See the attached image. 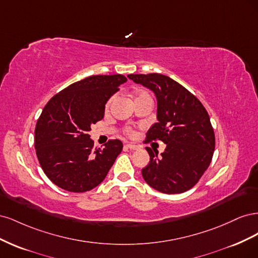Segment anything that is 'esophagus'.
<instances>
[{
	"instance_id": "obj_1",
	"label": "esophagus",
	"mask_w": 258,
	"mask_h": 258,
	"mask_svg": "<svg viewBox=\"0 0 258 258\" xmlns=\"http://www.w3.org/2000/svg\"><path fill=\"white\" fill-rule=\"evenodd\" d=\"M126 147L129 148V150H132V151H136V150H139V146L136 145V144H126Z\"/></svg>"
}]
</instances>
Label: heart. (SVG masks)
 Listing matches in <instances>:
<instances>
[{"mask_svg": "<svg viewBox=\"0 0 258 258\" xmlns=\"http://www.w3.org/2000/svg\"><path fill=\"white\" fill-rule=\"evenodd\" d=\"M144 97H151V96H150V93H148L147 91H144V90L139 91V92L137 93V95H136V100H137V99L144 98ZM113 100H114V97H111L110 99L107 100V102H106V104H105V107H106V108H108V107L111 106V104H112V102H113ZM126 132H127V134H128L129 136L132 135V130H131L130 128H127V129H126Z\"/></svg>", "mask_w": 258, "mask_h": 258, "instance_id": "b5f03b06", "label": "heart"}]
</instances>
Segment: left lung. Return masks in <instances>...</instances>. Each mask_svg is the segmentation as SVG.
Instances as JSON below:
<instances>
[{
    "instance_id": "1",
    "label": "left lung",
    "mask_w": 258,
    "mask_h": 258,
    "mask_svg": "<svg viewBox=\"0 0 258 258\" xmlns=\"http://www.w3.org/2000/svg\"><path fill=\"white\" fill-rule=\"evenodd\" d=\"M130 80L154 91L157 119L147 131L145 143L162 141L158 156L151 147L150 163L142 169L145 182L163 194H181L198 183L210 166L215 136L210 117L200 101L181 84L158 74H130Z\"/></svg>"
}]
</instances>
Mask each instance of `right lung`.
<instances>
[{
	"label": "right lung",
	"instance_id": "obj_1",
	"mask_svg": "<svg viewBox=\"0 0 258 258\" xmlns=\"http://www.w3.org/2000/svg\"><path fill=\"white\" fill-rule=\"evenodd\" d=\"M126 81L120 74L86 77L54 95L43 108L34 147L44 173L60 188L72 192L95 188L120 154L119 140L95 147L88 131L103 118L106 101Z\"/></svg>",
	"mask_w": 258,
	"mask_h": 258
}]
</instances>
